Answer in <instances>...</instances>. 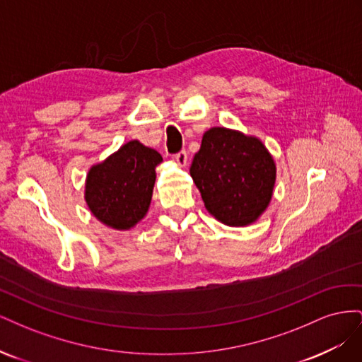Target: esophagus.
Masks as SVG:
<instances>
[{"label": "esophagus", "mask_w": 362, "mask_h": 362, "mask_svg": "<svg viewBox=\"0 0 362 362\" xmlns=\"http://www.w3.org/2000/svg\"><path fill=\"white\" fill-rule=\"evenodd\" d=\"M175 160H177V163H178V166H181V168H184L185 164H187V160H189V154L185 151H180L177 156H175Z\"/></svg>", "instance_id": "34e87169"}]
</instances>
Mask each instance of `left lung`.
<instances>
[{
	"instance_id": "1",
	"label": "left lung",
	"mask_w": 362,
	"mask_h": 362,
	"mask_svg": "<svg viewBox=\"0 0 362 362\" xmlns=\"http://www.w3.org/2000/svg\"><path fill=\"white\" fill-rule=\"evenodd\" d=\"M190 175L208 213L228 226H246L267 208L276 166L259 139L214 127L204 134Z\"/></svg>"
}]
</instances>
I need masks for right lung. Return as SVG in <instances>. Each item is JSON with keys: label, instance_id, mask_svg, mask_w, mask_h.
I'll list each match as a JSON object with an SVG mask.
<instances>
[{"label": "right lung", "instance_id": "1", "mask_svg": "<svg viewBox=\"0 0 362 362\" xmlns=\"http://www.w3.org/2000/svg\"><path fill=\"white\" fill-rule=\"evenodd\" d=\"M163 161L156 149L131 140L103 163L90 168L84 198L92 214L115 229H129L145 217Z\"/></svg>", "mask_w": 362, "mask_h": 362}]
</instances>
